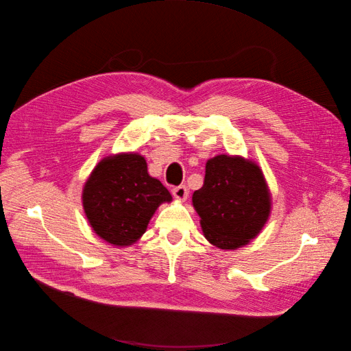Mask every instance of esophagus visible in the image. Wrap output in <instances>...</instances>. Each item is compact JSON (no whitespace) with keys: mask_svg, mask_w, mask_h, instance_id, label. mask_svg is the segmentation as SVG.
I'll use <instances>...</instances> for the list:
<instances>
[{"mask_svg":"<svg viewBox=\"0 0 351 351\" xmlns=\"http://www.w3.org/2000/svg\"><path fill=\"white\" fill-rule=\"evenodd\" d=\"M171 193L177 200H186L189 196V190L186 186H177V187H173Z\"/></svg>","mask_w":351,"mask_h":351,"instance_id":"obj_1","label":"esophagus"}]
</instances>
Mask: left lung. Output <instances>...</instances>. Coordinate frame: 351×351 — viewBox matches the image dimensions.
Returning a JSON list of instances; mask_svg holds the SVG:
<instances>
[{"label":"left lung","instance_id":"1","mask_svg":"<svg viewBox=\"0 0 351 351\" xmlns=\"http://www.w3.org/2000/svg\"><path fill=\"white\" fill-rule=\"evenodd\" d=\"M192 202L206 240L222 250L249 244L267 224L272 205L261 167L239 155L208 159L204 186Z\"/></svg>","mask_w":351,"mask_h":351}]
</instances>
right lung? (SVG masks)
Listing matches in <instances>:
<instances>
[{"mask_svg":"<svg viewBox=\"0 0 351 351\" xmlns=\"http://www.w3.org/2000/svg\"><path fill=\"white\" fill-rule=\"evenodd\" d=\"M173 197L147 173L145 156L121 152L101 159L83 186L82 202L92 230L117 247L132 246L155 210Z\"/></svg>","mask_w":351,"mask_h":351,"instance_id":"1","label":"right lung"}]
</instances>
